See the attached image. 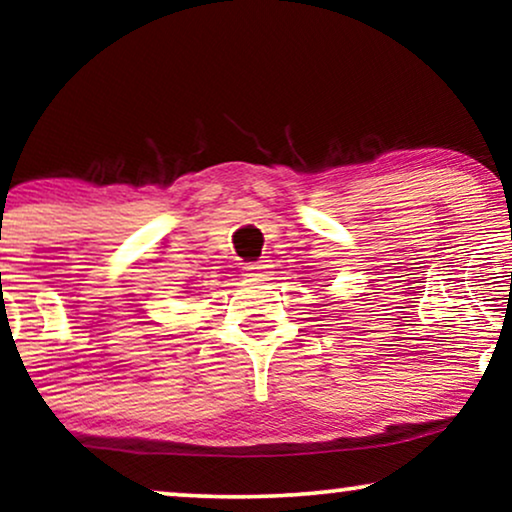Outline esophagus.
Segmentation results:
<instances>
[{"label":"esophagus","mask_w":512,"mask_h":512,"mask_svg":"<svg viewBox=\"0 0 512 512\" xmlns=\"http://www.w3.org/2000/svg\"><path fill=\"white\" fill-rule=\"evenodd\" d=\"M268 261H258V263H249L244 265V272H247L249 277H265V272H268Z\"/></svg>","instance_id":"esophagus-1"}]
</instances>
